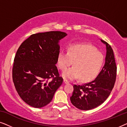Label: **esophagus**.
Here are the masks:
<instances>
[{
  "mask_svg": "<svg viewBox=\"0 0 127 127\" xmlns=\"http://www.w3.org/2000/svg\"><path fill=\"white\" fill-rule=\"evenodd\" d=\"M64 83H65V84H68V83H69V81H67V80H66L64 79Z\"/></svg>",
  "mask_w": 127,
  "mask_h": 127,
  "instance_id": "34e87169",
  "label": "esophagus"
}]
</instances>
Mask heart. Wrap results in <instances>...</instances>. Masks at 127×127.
Here are the masks:
<instances>
[{"label":"heart","mask_w":127,"mask_h":127,"mask_svg":"<svg viewBox=\"0 0 127 127\" xmlns=\"http://www.w3.org/2000/svg\"><path fill=\"white\" fill-rule=\"evenodd\" d=\"M103 61L104 57L101 52L94 46L87 44H71L67 52L61 50L57 57L58 67L62 71L74 62L73 67L62 73L64 78L68 80L79 78L82 81L91 80L99 72Z\"/></svg>","instance_id":"b5f03b06"}]
</instances>
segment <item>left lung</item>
<instances>
[{
    "instance_id": "obj_1",
    "label": "left lung",
    "mask_w": 127,
    "mask_h": 127,
    "mask_svg": "<svg viewBox=\"0 0 127 127\" xmlns=\"http://www.w3.org/2000/svg\"><path fill=\"white\" fill-rule=\"evenodd\" d=\"M100 40L106 47L105 63L102 70L94 80L73 86L70 101L80 110H91L101 105L108 98L115 83L117 67L113 51L108 43Z\"/></svg>"
}]
</instances>
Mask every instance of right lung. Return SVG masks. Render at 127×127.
Wrapping results in <instances>:
<instances>
[{"label":"right lung","instance_id":"1","mask_svg":"<svg viewBox=\"0 0 127 127\" xmlns=\"http://www.w3.org/2000/svg\"><path fill=\"white\" fill-rule=\"evenodd\" d=\"M66 35L61 31L38 33L18 48L14 60L13 80L18 95L28 105L36 108L48 105L62 84L55 64L59 41Z\"/></svg>","mask_w":127,"mask_h":127}]
</instances>
